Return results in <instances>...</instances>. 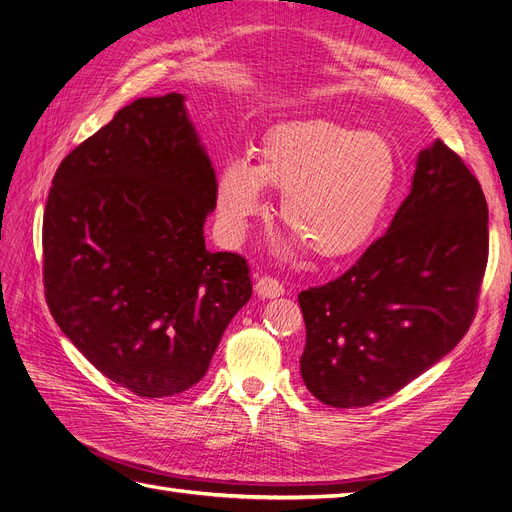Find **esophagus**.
<instances>
[{
	"label": "esophagus",
	"instance_id": "esophagus-1",
	"mask_svg": "<svg viewBox=\"0 0 512 512\" xmlns=\"http://www.w3.org/2000/svg\"><path fill=\"white\" fill-rule=\"evenodd\" d=\"M256 292L262 299H277V297H282L286 290H284V284L277 280V277L262 275L256 280Z\"/></svg>",
	"mask_w": 512,
	"mask_h": 512
}]
</instances>
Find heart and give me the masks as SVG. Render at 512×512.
<instances>
[{"label": "heart", "instance_id": "1", "mask_svg": "<svg viewBox=\"0 0 512 512\" xmlns=\"http://www.w3.org/2000/svg\"><path fill=\"white\" fill-rule=\"evenodd\" d=\"M397 179V153L382 134L331 119L290 121L260 138L254 166L232 160L222 168L218 209L228 235L243 237L265 209V185L284 194V226L314 256L335 260L374 237Z\"/></svg>", "mask_w": 512, "mask_h": 512}]
</instances>
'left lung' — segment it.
<instances>
[{
	"mask_svg": "<svg viewBox=\"0 0 512 512\" xmlns=\"http://www.w3.org/2000/svg\"><path fill=\"white\" fill-rule=\"evenodd\" d=\"M487 200L457 153L421 151L389 232L333 282L299 292L303 382L331 408L395 395L468 333L489 258Z\"/></svg>",
	"mask_w": 512,
	"mask_h": 512,
	"instance_id": "8db88e82",
	"label": "left lung"
}]
</instances>
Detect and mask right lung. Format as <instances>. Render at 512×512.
I'll return each mask as SVG.
<instances>
[{
	"instance_id": "add662e5",
	"label": "right lung",
	"mask_w": 512,
	"mask_h": 512,
	"mask_svg": "<svg viewBox=\"0 0 512 512\" xmlns=\"http://www.w3.org/2000/svg\"><path fill=\"white\" fill-rule=\"evenodd\" d=\"M218 183L183 96L138 98L61 160L42 220L55 322L138 397L188 391L252 297L241 254L209 252Z\"/></svg>"
}]
</instances>
